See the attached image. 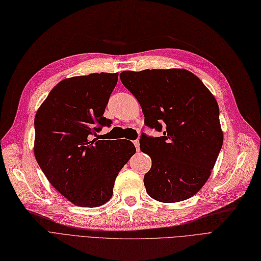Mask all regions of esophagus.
Returning <instances> with one entry per match:
<instances>
[{
	"mask_svg": "<svg viewBox=\"0 0 261 261\" xmlns=\"http://www.w3.org/2000/svg\"><path fill=\"white\" fill-rule=\"evenodd\" d=\"M133 142H134L135 147H136V150H137V151H139V150H140V148H139V141H138V140H134Z\"/></svg>",
	"mask_w": 261,
	"mask_h": 261,
	"instance_id": "34e87169",
	"label": "esophagus"
}]
</instances>
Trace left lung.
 <instances>
[{
  "instance_id": "obj_1",
  "label": "left lung",
  "mask_w": 261,
  "mask_h": 261,
  "mask_svg": "<svg viewBox=\"0 0 261 261\" xmlns=\"http://www.w3.org/2000/svg\"><path fill=\"white\" fill-rule=\"evenodd\" d=\"M121 82L136 97L145 125L140 150L152 161L147 193L164 203L193 196L207 181L222 147L219 107L202 81L184 69L123 71Z\"/></svg>"
}]
</instances>
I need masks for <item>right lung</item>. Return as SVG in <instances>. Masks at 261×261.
<instances>
[{"mask_svg":"<svg viewBox=\"0 0 261 261\" xmlns=\"http://www.w3.org/2000/svg\"><path fill=\"white\" fill-rule=\"evenodd\" d=\"M118 73L66 79L34 119V155L50 185L71 203L97 207L111 199L115 178L136 152L129 140L93 139L112 121L103 116Z\"/></svg>","mask_w":261,"mask_h":261,"instance_id":"right-lung-1","label":"right lung"}]
</instances>
